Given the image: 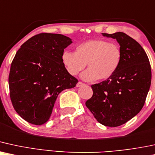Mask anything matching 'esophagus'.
I'll return each instance as SVG.
<instances>
[{"label":"esophagus","instance_id":"esophagus-1","mask_svg":"<svg viewBox=\"0 0 155 155\" xmlns=\"http://www.w3.org/2000/svg\"><path fill=\"white\" fill-rule=\"evenodd\" d=\"M85 84L83 83H82V82H78V83H77V85H76V86L77 87H81V86H83V85H84Z\"/></svg>","mask_w":155,"mask_h":155}]
</instances>
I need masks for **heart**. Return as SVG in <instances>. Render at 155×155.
I'll list each match as a JSON object with an SVG mask.
<instances>
[{
  "mask_svg": "<svg viewBox=\"0 0 155 155\" xmlns=\"http://www.w3.org/2000/svg\"><path fill=\"white\" fill-rule=\"evenodd\" d=\"M122 60L121 49L117 44L106 40H91L78 44L75 52L64 51L61 62L71 75L81 74L83 81L92 82L107 80L117 72Z\"/></svg>",
  "mask_w": 155,
  "mask_h": 155,
  "instance_id": "heart-1",
  "label": "heart"
}]
</instances>
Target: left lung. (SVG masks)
I'll return each mask as SVG.
<instances>
[{
	"label": "left lung",
	"instance_id": "8db88e82",
	"mask_svg": "<svg viewBox=\"0 0 155 155\" xmlns=\"http://www.w3.org/2000/svg\"><path fill=\"white\" fill-rule=\"evenodd\" d=\"M102 35L117 40L121 63L110 78L91 85L93 96L85 105L101 124L117 127L142 109L151 85V66L141 45L128 35L117 32Z\"/></svg>",
	"mask_w": 155,
	"mask_h": 155
}]
</instances>
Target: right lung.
I'll use <instances>...</instances> for the list:
<instances>
[{
  "label": "right lung",
  "instance_id": "add662e5",
  "mask_svg": "<svg viewBox=\"0 0 155 155\" xmlns=\"http://www.w3.org/2000/svg\"><path fill=\"white\" fill-rule=\"evenodd\" d=\"M72 43L63 35L41 33L16 52L8 77L10 97L16 112L31 124L46 123L59 94L78 83L61 62L64 49Z\"/></svg>",
  "mask_w": 155,
  "mask_h": 155
}]
</instances>
